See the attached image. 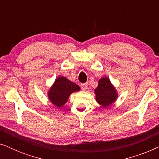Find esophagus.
Wrapping results in <instances>:
<instances>
[{
	"mask_svg": "<svg viewBox=\"0 0 159 159\" xmlns=\"http://www.w3.org/2000/svg\"><path fill=\"white\" fill-rule=\"evenodd\" d=\"M80 87H81L82 90L85 91L87 90V89H88V84L86 83H83V84H81V85H80Z\"/></svg>",
	"mask_w": 159,
	"mask_h": 159,
	"instance_id": "esophagus-1",
	"label": "esophagus"
}]
</instances>
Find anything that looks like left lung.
Listing matches in <instances>:
<instances>
[{
    "label": "left lung",
    "instance_id": "obj_1",
    "mask_svg": "<svg viewBox=\"0 0 159 159\" xmlns=\"http://www.w3.org/2000/svg\"><path fill=\"white\" fill-rule=\"evenodd\" d=\"M95 100L102 107L106 108L112 104L117 99L118 93L108 77L100 79L98 87L94 90Z\"/></svg>",
    "mask_w": 159,
    "mask_h": 159
}]
</instances>
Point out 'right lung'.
Masks as SVG:
<instances>
[{"mask_svg":"<svg viewBox=\"0 0 159 159\" xmlns=\"http://www.w3.org/2000/svg\"><path fill=\"white\" fill-rule=\"evenodd\" d=\"M80 90V88L77 84L61 76L56 78L53 85L50 88L48 96L54 106L60 108L66 103L71 93Z\"/></svg>","mask_w":159,"mask_h":159,"instance_id":"right-lung-1","label":"right lung"}]
</instances>
